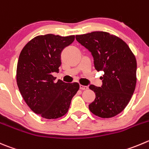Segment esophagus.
Listing matches in <instances>:
<instances>
[{
    "label": "esophagus",
    "instance_id": "1",
    "mask_svg": "<svg viewBox=\"0 0 149 149\" xmlns=\"http://www.w3.org/2000/svg\"><path fill=\"white\" fill-rule=\"evenodd\" d=\"M79 88H80V89H81V90H85V89H88V86H84V85L81 84L80 86H79Z\"/></svg>",
    "mask_w": 149,
    "mask_h": 149
}]
</instances>
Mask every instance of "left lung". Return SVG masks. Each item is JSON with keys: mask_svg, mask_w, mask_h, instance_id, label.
I'll return each instance as SVG.
<instances>
[{"mask_svg": "<svg viewBox=\"0 0 149 149\" xmlns=\"http://www.w3.org/2000/svg\"><path fill=\"white\" fill-rule=\"evenodd\" d=\"M76 39L92 53L95 69L104 72L100 87L89 86L95 93V100L89 105V111L101 118L116 116L126 108L135 91V55L123 40L106 32L77 35Z\"/></svg>", "mask_w": 149, "mask_h": 149, "instance_id": "1", "label": "left lung"}]
</instances>
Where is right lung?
Instances as JSON below:
<instances>
[{"label": "right lung", "instance_id": "obj_1", "mask_svg": "<svg viewBox=\"0 0 149 149\" xmlns=\"http://www.w3.org/2000/svg\"><path fill=\"white\" fill-rule=\"evenodd\" d=\"M75 36H38L24 47L17 67V83L29 108L41 117L54 119L64 116L79 89L76 82L54 81L52 75L61 65V52L73 42Z\"/></svg>", "mask_w": 149, "mask_h": 149}]
</instances>
